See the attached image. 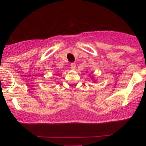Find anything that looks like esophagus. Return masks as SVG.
Returning a JSON list of instances; mask_svg holds the SVG:
<instances>
[{"label": "esophagus", "instance_id": "obj_1", "mask_svg": "<svg viewBox=\"0 0 146 146\" xmlns=\"http://www.w3.org/2000/svg\"><path fill=\"white\" fill-rule=\"evenodd\" d=\"M75 67H76V64H75V63H72L71 64V68L72 70H74Z\"/></svg>", "mask_w": 146, "mask_h": 146}]
</instances>
